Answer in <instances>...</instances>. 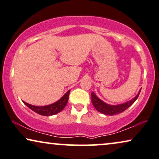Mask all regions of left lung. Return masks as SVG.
Here are the masks:
<instances>
[{"label": "left lung", "mask_w": 159, "mask_h": 159, "mask_svg": "<svg viewBox=\"0 0 159 159\" xmlns=\"http://www.w3.org/2000/svg\"><path fill=\"white\" fill-rule=\"evenodd\" d=\"M141 89L139 90V93L134 98L126 102L123 103V104L117 105H111L106 104L104 102L102 101L100 99H99L94 92H92V102L94 107L99 113H102L107 116H113L116 115V114L122 113V112H124L125 110L127 109L128 107H129L137 100V99L138 98Z\"/></svg>", "instance_id": "8db88e82"}]
</instances>
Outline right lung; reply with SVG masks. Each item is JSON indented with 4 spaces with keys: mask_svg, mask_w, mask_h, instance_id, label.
Returning a JSON list of instances; mask_svg holds the SVG:
<instances>
[{
    "mask_svg": "<svg viewBox=\"0 0 159 159\" xmlns=\"http://www.w3.org/2000/svg\"><path fill=\"white\" fill-rule=\"evenodd\" d=\"M70 94V90L63 96L62 98L59 99L57 102L53 103L52 105H46V106H35V105H30L28 103L23 101L25 105H26L30 109L33 111L35 113L40 114L41 116H52L60 113L62 111L65 107L66 106L67 102H68V97Z\"/></svg>",
    "mask_w": 159,
    "mask_h": 159,
    "instance_id": "obj_1",
    "label": "right lung"
}]
</instances>
